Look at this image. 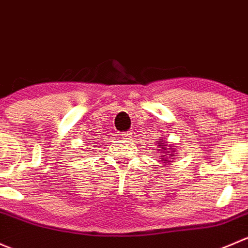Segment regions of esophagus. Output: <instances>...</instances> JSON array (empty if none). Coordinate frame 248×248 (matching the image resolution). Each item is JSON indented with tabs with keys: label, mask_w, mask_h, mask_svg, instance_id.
I'll use <instances>...</instances> for the list:
<instances>
[{
	"label": "esophagus",
	"mask_w": 248,
	"mask_h": 248,
	"mask_svg": "<svg viewBox=\"0 0 248 248\" xmlns=\"http://www.w3.org/2000/svg\"><path fill=\"white\" fill-rule=\"evenodd\" d=\"M122 137H123L125 141H129V140L131 139V134H130L129 131H127V132H123V134H122Z\"/></svg>",
	"instance_id": "obj_1"
}]
</instances>
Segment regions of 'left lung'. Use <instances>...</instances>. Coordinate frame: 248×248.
Segmentation results:
<instances>
[{
  "label": "left lung",
  "instance_id": "8db88e82",
  "mask_svg": "<svg viewBox=\"0 0 248 248\" xmlns=\"http://www.w3.org/2000/svg\"><path fill=\"white\" fill-rule=\"evenodd\" d=\"M156 142H157V143H156L157 147L161 148V149H160V150H161V152H160V153H161V154H163V155H162V160H161V161H168L167 156H168V157H172V156H173V153H174V152H173V148H167V147H165V144H163V143H162L161 141H156Z\"/></svg>",
  "mask_w": 248,
  "mask_h": 248
}]
</instances>
